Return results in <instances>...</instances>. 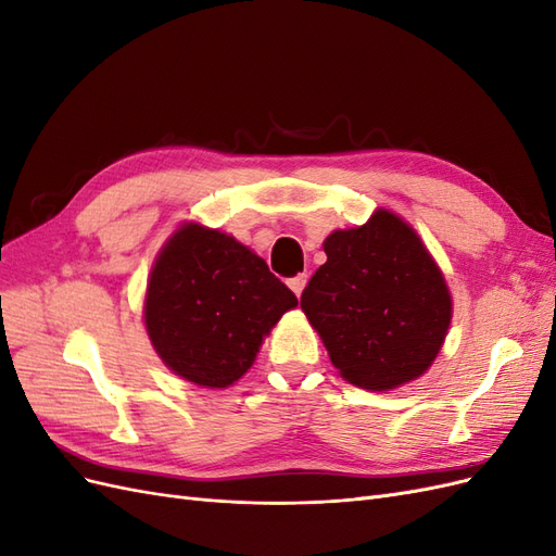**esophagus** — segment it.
Returning <instances> with one entry per match:
<instances>
[{"mask_svg": "<svg viewBox=\"0 0 556 556\" xmlns=\"http://www.w3.org/2000/svg\"><path fill=\"white\" fill-rule=\"evenodd\" d=\"M306 282H308V274H299V276H294V278H290V280H288L290 290H292L296 296H301V292H304Z\"/></svg>", "mask_w": 556, "mask_h": 556, "instance_id": "1", "label": "esophagus"}]
</instances>
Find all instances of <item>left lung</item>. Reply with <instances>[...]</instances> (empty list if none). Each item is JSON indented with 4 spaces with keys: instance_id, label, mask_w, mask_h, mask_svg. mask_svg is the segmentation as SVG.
I'll return each mask as SVG.
<instances>
[{
    "instance_id": "8db88e82",
    "label": "left lung",
    "mask_w": 556,
    "mask_h": 556,
    "mask_svg": "<svg viewBox=\"0 0 556 556\" xmlns=\"http://www.w3.org/2000/svg\"><path fill=\"white\" fill-rule=\"evenodd\" d=\"M327 262L301 294V311L343 380L387 392L429 371L452 323L441 266L394 211L325 239Z\"/></svg>"
}]
</instances>
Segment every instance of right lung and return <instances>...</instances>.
<instances>
[{
  "label": "right lung",
  "instance_id": "right-lung-1",
  "mask_svg": "<svg viewBox=\"0 0 556 556\" xmlns=\"http://www.w3.org/2000/svg\"><path fill=\"white\" fill-rule=\"evenodd\" d=\"M296 296L231 233L182 223L150 268L148 339L169 371L208 390L248 374Z\"/></svg>",
  "mask_w": 556,
  "mask_h": 556
}]
</instances>
